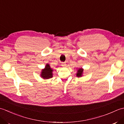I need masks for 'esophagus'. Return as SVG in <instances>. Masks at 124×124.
<instances>
[{
	"label": "esophagus",
	"mask_w": 124,
	"mask_h": 124,
	"mask_svg": "<svg viewBox=\"0 0 124 124\" xmlns=\"http://www.w3.org/2000/svg\"><path fill=\"white\" fill-rule=\"evenodd\" d=\"M62 67H65V66H66V64H65V63H62Z\"/></svg>",
	"instance_id": "obj_1"
}]
</instances>
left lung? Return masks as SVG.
I'll list each match as a JSON object with an SVG mask.
<instances>
[{"mask_svg": "<svg viewBox=\"0 0 124 124\" xmlns=\"http://www.w3.org/2000/svg\"><path fill=\"white\" fill-rule=\"evenodd\" d=\"M84 73V69L82 68H78L77 71V73H76V76L77 77H81L83 76Z\"/></svg>", "mask_w": 124, "mask_h": 124, "instance_id": "left-lung-1", "label": "left lung"}]
</instances>
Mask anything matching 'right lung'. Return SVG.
<instances>
[{
	"label": "right lung",
	"instance_id": "obj_1",
	"mask_svg": "<svg viewBox=\"0 0 124 124\" xmlns=\"http://www.w3.org/2000/svg\"><path fill=\"white\" fill-rule=\"evenodd\" d=\"M53 70L51 68L48 63H47L44 69L41 70L40 77L44 79H49L53 77Z\"/></svg>",
	"mask_w": 124,
	"mask_h": 124
}]
</instances>
